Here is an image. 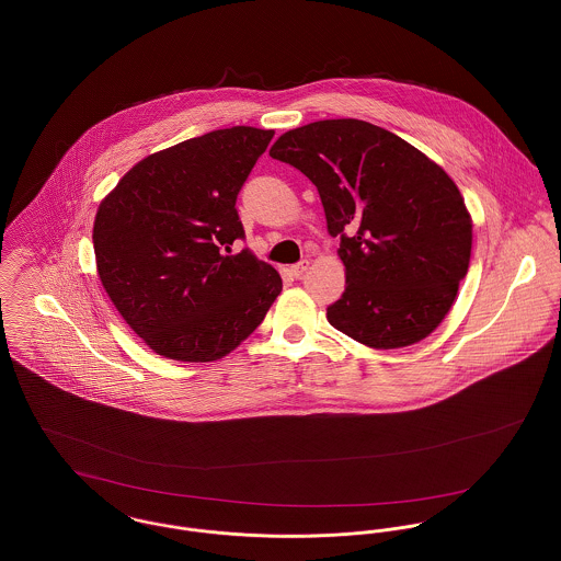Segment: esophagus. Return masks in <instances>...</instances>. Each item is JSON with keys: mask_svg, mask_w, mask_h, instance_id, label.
Instances as JSON below:
<instances>
[{"mask_svg": "<svg viewBox=\"0 0 561 561\" xmlns=\"http://www.w3.org/2000/svg\"><path fill=\"white\" fill-rule=\"evenodd\" d=\"M309 270V261L305 259V261H300V263H296V265H291V276H296V278H302V274Z\"/></svg>", "mask_w": 561, "mask_h": 561, "instance_id": "1", "label": "esophagus"}]
</instances>
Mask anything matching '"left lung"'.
<instances>
[{
	"label": "left lung",
	"instance_id": "8db88e82",
	"mask_svg": "<svg viewBox=\"0 0 561 561\" xmlns=\"http://www.w3.org/2000/svg\"><path fill=\"white\" fill-rule=\"evenodd\" d=\"M320 192L341 238L345 291L330 325L374 350L432 334L469 272L473 220L454 179L400 136L356 118L318 121L270 149Z\"/></svg>",
	"mask_w": 561,
	"mask_h": 561
}]
</instances>
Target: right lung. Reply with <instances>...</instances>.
I'll use <instances>...</instances> for the list:
<instances>
[{
  "label": "right lung",
  "instance_id": "add662e5",
  "mask_svg": "<svg viewBox=\"0 0 561 561\" xmlns=\"http://www.w3.org/2000/svg\"><path fill=\"white\" fill-rule=\"evenodd\" d=\"M272 129L231 127L138 161L101 201L92 243L103 289L163 358L211 363L233 352L283 289L250 250L236 201Z\"/></svg>",
  "mask_w": 561,
  "mask_h": 561
}]
</instances>
